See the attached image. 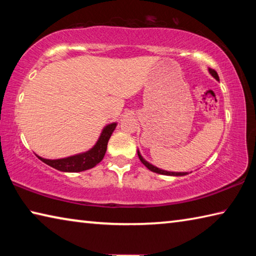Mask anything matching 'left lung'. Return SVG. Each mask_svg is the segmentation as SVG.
<instances>
[{"instance_id": "1", "label": "left lung", "mask_w": 256, "mask_h": 256, "mask_svg": "<svg viewBox=\"0 0 256 256\" xmlns=\"http://www.w3.org/2000/svg\"><path fill=\"white\" fill-rule=\"evenodd\" d=\"M209 72H210V74L216 80H218L219 81V76H218V73H216L214 68H209ZM138 159L141 160V162L144 164V166L148 168L149 170H151V172H157V174H162V175H170V176H184V175H188V172H167V170H160V168H158V167H156V166H154V164H151L150 162H146V159H144V157H142L141 156V154H140V151L138 150Z\"/></svg>"}]
</instances>
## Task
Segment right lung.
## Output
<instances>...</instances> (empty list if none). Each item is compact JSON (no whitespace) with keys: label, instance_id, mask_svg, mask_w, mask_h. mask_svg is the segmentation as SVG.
I'll use <instances>...</instances> for the list:
<instances>
[{"label":"right lung","instance_id":"1","mask_svg":"<svg viewBox=\"0 0 256 256\" xmlns=\"http://www.w3.org/2000/svg\"><path fill=\"white\" fill-rule=\"evenodd\" d=\"M116 125H118V123H110L106 125V126L102 128L100 136H99L96 144H94L90 150L86 151V152L70 156V157L62 159H45L37 154L36 156L42 162H45L46 164H48V166L60 172H78L90 170V168H94L97 164H99L102 160L107 150L108 140H110L112 133L114 132V130L116 128Z\"/></svg>","mask_w":256,"mask_h":256}]
</instances>
